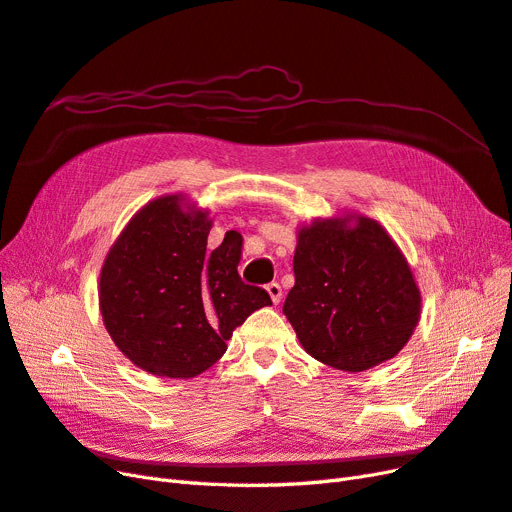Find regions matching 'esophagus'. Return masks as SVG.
<instances>
[{"label": "esophagus", "mask_w": 512, "mask_h": 512, "mask_svg": "<svg viewBox=\"0 0 512 512\" xmlns=\"http://www.w3.org/2000/svg\"><path fill=\"white\" fill-rule=\"evenodd\" d=\"M267 292H269V297H271V301L277 305L282 301V286L277 284V282H271V284H267Z\"/></svg>", "instance_id": "34e87169"}]
</instances>
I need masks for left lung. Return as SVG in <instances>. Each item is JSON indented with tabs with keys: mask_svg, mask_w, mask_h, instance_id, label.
Wrapping results in <instances>:
<instances>
[{
	"mask_svg": "<svg viewBox=\"0 0 512 512\" xmlns=\"http://www.w3.org/2000/svg\"><path fill=\"white\" fill-rule=\"evenodd\" d=\"M292 269L284 314L320 363L365 371L408 344L421 318V292L376 220L352 213L303 226Z\"/></svg>",
	"mask_w": 512,
	"mask_h": 512,
	"instance_id": "left-lung-1",
	"label": "left lung"
}]
</instances>
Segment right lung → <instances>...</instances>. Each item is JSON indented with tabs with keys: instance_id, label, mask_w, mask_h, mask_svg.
Listing matches in <instances>:
<instances>
[{
	"instance_id": "1",
	"label": "right lung",
	"mask_w": 512,
	"mask_h": 512,
	"mask_svg": "<svg viewBox=\"0 0 512 512\" xmlns=\"http://www.w3.org/2000/svg\"><path fill=\"white\" fill-rule=\"evenodd\" d=\"M207 211L179 194L151 200L123 228L100 271L108 335L153 376L194 378L222 359L232 331L271 305L265 288L237 271L241 235L207 250Z\"/></svg>"
}]
</instances>
